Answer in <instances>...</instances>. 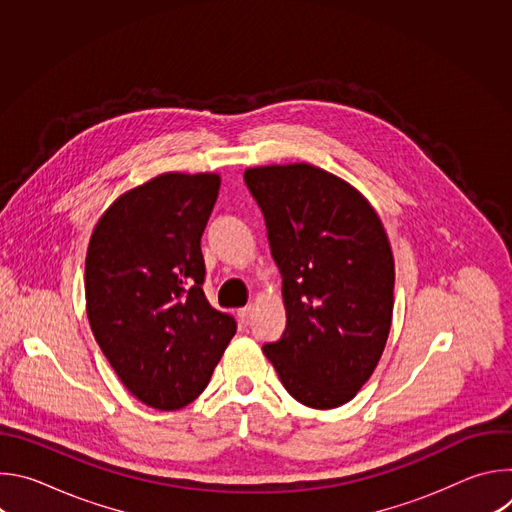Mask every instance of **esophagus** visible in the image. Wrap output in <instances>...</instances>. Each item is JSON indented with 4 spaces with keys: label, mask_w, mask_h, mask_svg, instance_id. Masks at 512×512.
<instances>
[{
    "label": "esophagus",
    "mask_w": 512,
    "mask_h": 512,
    "mask_svg": "<svg viewBox=\"0 0 512 512\" xmlns=\"http://www.w3.org/2000/svg\"><path fill=\"white\" fill-rule=\"evenodd\" d=\"M237 316H239V320L247 326L249 322H251V318H253V308L251 306H247V308H241L239 312H237Z\"/></svg>",
    "instance_id": "esophagus-1"
}]
</instances>
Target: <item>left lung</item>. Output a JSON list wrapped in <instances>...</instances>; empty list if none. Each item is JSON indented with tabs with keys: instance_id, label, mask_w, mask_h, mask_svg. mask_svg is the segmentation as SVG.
Segmentation results:
<instances>
[{
	"instance_id": "8db88e82",
	"label": "left lung",
	"mask_w": 512,
	"mask_h": 512,
	"mask_svg": "<svg viewBox=\"0 0 512 512\" xmlns=\"http://www.w3.org/2000/svg\"><path fill=\"white\" fill-rule=\"evenodd\" d=\"M281 271L287 324L263 346L285 391L312 409L348 403L371 379L393 320L395 261L379 214L312 164L245 170Z\"/></svg>"
}]
</instances>
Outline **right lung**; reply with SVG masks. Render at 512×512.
I'll return each instance as SVG.
<instances>
[{"mask_svg":"<svg viewBox=\"0 0 512 512\" xmlns=\"http://www.w3.org/2000/svg\"><path fill=\"white\" fill-rule=\"evenodd\" d=\"M221 188L212 172H166L99 218L85 261L87 316L121 383L141 403L182 409L208 385L237 332L204 298L200 239Z\"/></svg>","mask_w":512,"mask_h":512,"instance_id":"1","label":"right lung"}]
</instances>
